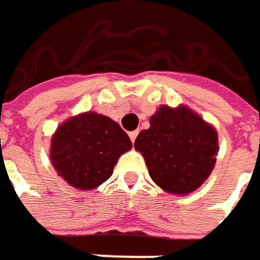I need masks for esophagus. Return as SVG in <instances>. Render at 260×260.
<instances>
[{
    "label": "esophagus",
    "instance_id": "1",
    "mask_svg": "<svg viewBox=\"0 0 260 260\" xmlns=\"http://www.w3.org/2000/svg\"><path fill=\"white\" fill-rule=\"evenodd\" d=\"M137 135H138V131H132V132H129V138H131V141H132V143L135 141Z\"/></svg>",
    "mask_w": 260,
    "mask_h": 260
}]
</instances>
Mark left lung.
Listing matches in <instances>:
<instances>
[{"instance_id": "obj_1", "label": "left lung", "mask_w": 260, "mask_h": 260, "mask_svg": "<svg viewBox=\"0 0 260 260\" xmlns=\"http://www.w3.org/2000/svg\"><path fill=\"white\" fill-rule=\"evenodd\" d=\"M134 147L154 183L174 195L197 190L211 174L219 150L216 129L186 106L159 107Z\"/></svg>"}]
</instances>
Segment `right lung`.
I'll list each match as a JSON object with an SVG mask.
<instances>
[{
  "label": "right lung",
  "instance_id": "obj_1",
  "mask_svg": "<svg viewBox=\"0 0 260 260\" xmlns=\"http://www.w3.org/2000/svg\"><path fill=\"white\" fill-rule=\"evenodd\" d=\"M126 132L104 114L87 111L67 119L52 137L50 160L70 186L89 190L111 177L117 159L131 150Z\"/></svg>",
  "mask_w": 260,
  "mask_h": 260
}]
</instances>
